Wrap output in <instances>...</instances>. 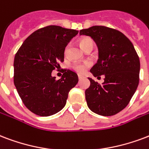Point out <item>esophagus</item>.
<instances>
[{
	"mask_svg": "<svg viewBox=\"0 0 149 149\" xmlns=\"http://www.w3.org/2000/svg\"><path fill=\"white\" fill-rule=\"evenodd\" d=\"M85 78V76L83 75H81V74H79V79H82Z\"/></svg>",
	"mask_w": 149,
	"mask_h": 149,
	"instance_id": "obj_1",
	"label": "esophagus"
}]
</instances>
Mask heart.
I'll use <instances>...</instances> for the list:
<instances>
[{
  "mask_svg": "<svg viewBox=\"0 0 149 149\" xmlns=\"http://www.w3.org/2000/svg\"><path fill=\"white\" fill-rule=\"evenodd\" d=\"M90 45H94L93 41L90 38H84L81 39L80 41V45L83 49H85L87 46H89ZM67 51V49L65 50V52ZM72 68L74 70H75L77 73L79 74H84L88 68L90 67V63L89 62H76L72 64Z\"/></svg>",
  "mask_w": 149,
  "mask_h": 149,
  "instance_id": "obj_1",
  "label": "heart"
}]
</instances>
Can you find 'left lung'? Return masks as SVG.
<instances>
[{
    "mask_svg": "<svg viewBox=\"0 0 149 149\" xmlns=\"http://www.w3.org/2000/svg\"><path fill=\"white\" fill-rule=\"evenodd\" d=\"M79 33L91 37L99 49L98 61L90 72L97 78L105 76L102 84L89 78L90 86L85 92L87 105L100 116H114L128 105L137 89L138 55L130 39L116 29L93 26Z\"/></svg>",
    "mask_w": 149,
    "mask_h": 149,
    "instance_id": "8db88e82",
    "label": "left lung"
}]
</instances>
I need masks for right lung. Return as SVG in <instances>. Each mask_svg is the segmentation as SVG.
<instances>
[{
  "instance_id": "1",
  "label": "right lung",
  "mask_w": 149,
  "mask_h": 149,
  "mask_svg": "<svg viewBox=\"0 0 149 149\" xmlns=\"http://www.w3.org/2000/svg\"><path fill=\"white\" fill-rule=\"evenodd\" d=\"M79 31L51 25L32 33L14 59V84L26 107L39 116H52L65 106L68 93L79 81L75 72L65 70L56 79L52 71L64 59L68 42Z\"/></svg>"
}]
</instances>
